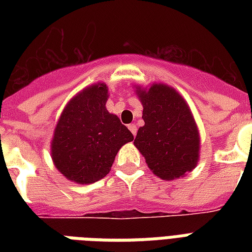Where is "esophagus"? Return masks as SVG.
<instances>
[{"label":"esophagus","instance_id":"obj_1","mask_svg":"<svg viewBox=\"0 0 252 252\" xmlns=\"http://www.w3.org/2000/svg\"><path fill=\"white\" fill-rule=\"evenodd\" d=\"M128 128H129V130L132 132V134H133V136H136V134H137V126H136V124H129V126H128Z\"/></svg>","mask_w":252,"mask_h":252}]
</instances>
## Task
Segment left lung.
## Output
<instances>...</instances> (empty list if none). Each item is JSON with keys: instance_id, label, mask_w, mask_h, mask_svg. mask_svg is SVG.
<instances>
[{"instance_id": "8db88e82", "label": "left lung", "mask_w": 252, "mask_h": 252, "mask_svg": "<svg viewBox=\"0 0 252 252\" xmlns=\"http://www.w3.org/2000/svg\"><path fill=\"white\" fill-rule=\"evenodd\" d=\"M142 119L134 146L154 175L163 180L183 178L200 159V133L186 99L165 84L136 86Z\"/></svg>"}]
</instances>
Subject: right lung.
<instances>
[{
    "label": "right lung",
    "mask_w": 252,
    "mask_h": 252,
    "mask_svg": "<svg viewBox=\"0 0 252 252\" xmlns=\"http://www.w3.org/2000/svg\"><path fill=\"white\" fill-rule=\"evenodd\" d=\"M108 86L90 85L73 96L53 130L51 157L70 182L90 184L110 172L116 154L133 134L106 108Z\"/></svg>",
    "instance_id": "add662e5"
}]
</instances>
